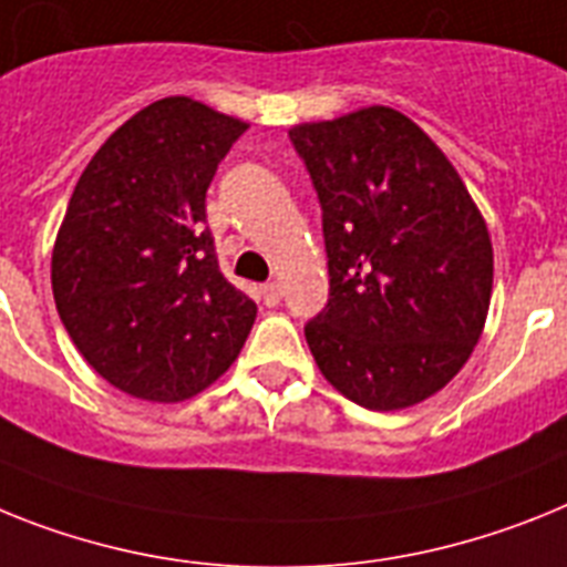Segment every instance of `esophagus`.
<instances>
[{
    "mask_svg": "<svg viewBox=\"0 0 567 567\" xmlns=\"http://www.w3.org/2000/svg\"><path fill=\"white\" fill-rule=\"evenodd\" d=\"M261 299H265V306H279V299H282V285L279 282L261 285Z\"/></svg>",
    "mask_w": 567,
    "mask_h": 567,
    "instance_id": "1",
    "label": "esophagus"
}]
</instances>
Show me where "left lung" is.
<instances>
[{
	"label": "left lung",
	"mask_w": 567,
	"mask_h": 567,
	"mask_svg": "<svg viewBox=\"0 0 567 567\" xmlns=\"http://www.w3.org/2000/svg\"><path fill=\"white\" fill-rule=\"evenodd\" d=\"M291 144L322 207L328 302L306 326L320 372L374 412L426 401L473 354L493 245L432 137L389 106L299 123Z\"/></svg>",
	"instance_id": "1"
}]
</instances>
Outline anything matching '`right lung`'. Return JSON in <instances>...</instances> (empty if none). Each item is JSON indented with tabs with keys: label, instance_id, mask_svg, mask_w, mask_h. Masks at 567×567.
I'll list each match as a JSON object with an SVG mask.
<instances>
[{
	"label": "right lung",
	"instance_id": "add662e5",
	"mask_svg": "<svg viewBox=\"0 0 567 567\" xmlns=\"http://www.w3.org/2000/svg\"><path fill=\"white\" fill-rule=\"evenodd\" d=\"M245 130L198 100H155L71 193L51 254L56 311L85 363L132 398H193L254 328L256 302L218 270L204 204Z\"/></svg>",
	"mask_w": 567,
	"mask_h": 567
}]
</instances>
